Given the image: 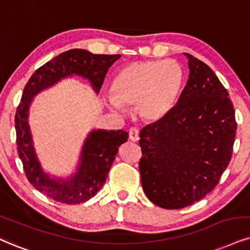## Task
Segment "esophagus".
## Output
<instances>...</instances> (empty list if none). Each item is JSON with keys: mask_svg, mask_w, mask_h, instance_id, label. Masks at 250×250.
Returning <instances> with one entry per match:
<instances>
[{"mask_svg": "<svg viewBox=\"0 0 250 250\" xmlns=\"http://www.w3.org/2000/svg\"><path fill=\"white\" fill-rule=\"evenodd\" d=\"M128 138H130L131 141H138L139 140V130L137 127H131L130 131H128Z\"/></svg>", "mask_w": 250, "mask_h": 250, "instance_id": "34e87169", "label": "esophagus"}]
</instances>
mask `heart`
I'll list each match as a JSON object with an SVG mask.
<instances>
[{
    "instance_id": "1",
    "label": "heart",
    "mask_w": 250,
    "mask_h": 250,
    "mask_svg": "<svg viewBox=\"0 0 250 250\" xmlns=\"http://www.w3.org/2000/svg\"><path fill=\"white\" fill-rule=\"evenodd\" d=\"M184 84V72L175 61L147 60L123 68L111 85L110 105L137 106L145 120H159L175 106Z\"/></svg>"
}]
</instances>
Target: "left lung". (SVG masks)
<instances>
[{"instance_id": "left-lung-1", "label": "left lung", "mask_w": 250, "mask_h": 250, "mask_svg": "<svg viewBox=\"0 0 250 250\" xmlns=\"http://www.w3.org/2000/svg\"><path fill=\"white\" fill-rule=\"evenodd\" d=\"M189 59V80L177 104L140 132L139 170L150 202L187 208L211 192L232 158L236 120L227 89L208 64Z\"/></svg>"}]
</instances>
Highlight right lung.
Segmentation results:
<instances>
[{
	"mask_svg": "<svg viewBox=\"0 0 250 250\" xmlns=\"http://www.w3.org/2000/svg\"><path fill=\"white\" fill-rule=\"evenodd\" d=\"M119 58L120 54H92L85 50L74 48L39 67L24 88L15 115L18 155L23 162L24 171L30 183L45 196L57 202L81 204L96 195L106 180L118 148L127 141L128 133L123 130L92 131L83 146L78 172L70 180H52L42 170L32 146L27 124V111L32 97L60 79L73 74L88 79L98 92L107 70Z\"/></svg>",
	"mask_w": 250,
	"mask_h": 250,
	"instance_id": "obj_1",
	"label": "right lung"
}]
</instances>
